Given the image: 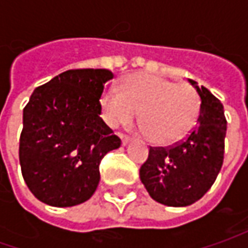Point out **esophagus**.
<instances>
[{"mask_svg":"<svg viewBox=\"0 0 248 248\" xmlns=\"http://www.w3.org/2000/svg\"><path fill=\"white\" fill-rule=\"evenodd\" d=\"M129 142H131V139L128 137H124V135H121V143H123V146H127Z\"/></svg>","mask_w":248,"mask_h":248,"instance_id":"esophagus-1","label":"esophagus"}]
</instances>
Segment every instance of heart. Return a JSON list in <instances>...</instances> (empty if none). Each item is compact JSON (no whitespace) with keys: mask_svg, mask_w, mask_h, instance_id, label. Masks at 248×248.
<instances>
[{"mask_svg":"<svg viewBox=\"0 0 248 248\" xmlns=\"http://www.w3.org/2000/svg\"><path fill=\"white\" fill-rule=\"evenodd\" d=\"M100 106L110 127L127 124L139 111L140 132L156 143L168 145L185 137L193 127L200 111V98L187 84L137 73L123 82L121 90L105 91Z\"/></svg>","mask_w":248,"mask_h":248,"instance_id":"obj_1","label":"heart"}]
</instances>
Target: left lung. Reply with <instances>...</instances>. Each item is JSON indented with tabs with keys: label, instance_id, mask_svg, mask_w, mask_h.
<instances>
[{
	"label": "left lung",
	"instance_id": "8db88e82",
	"mask_svg": "<svg viewBox=\"0 0 248 248\" xmlns=\"http://www.w3.org/2000/svg\"><path fill=\"white\" fill-rule=\"evenodd\" d=\"M200 96V111L190 135L172 148H150L139 170L140 182L153 200L186 207L208 192L224 163L226 119L224 106L205 87L189 80Z\"/></svg>",
	"mask_w": 248,
	"mask_h": 248
}]
</instances>
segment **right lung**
<instances>
[{
  "label": "right lung",
  "mask_w": 248,
  "mask_h": 248,
  "mask_svg": "<svg viewBox=\"0 0 248 248\" xmlns=\"http://www.w3.org/2000/svg\"><path fill=\"white\" fill-rule=\"evenodd\" d=\"M113 78L106 69L67 70L35 88L23 110L19 160L40 202L73 207L99 185V163L121 140L100 119L99 99Z\"/></svg>",
  "instance_id": "1"
}]
</instances>
